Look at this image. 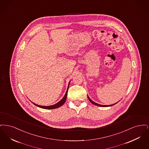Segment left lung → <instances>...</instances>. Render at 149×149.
Here are the masks:
<instances>
[{"mask_svg": "<svg viewBox=\"0 0 149 149\" xmlns=\"http://www.w3.org/2000/svg\"><path fill=\"white\" fill-rule=\"evenodd\" d=\"M88 99H89V100L91 101V102L92 103H93V104H94V105H95V106H99V107H109V106H113V105H114L115 104H116V103H115V104H112V105H101V104H98V103H95V102H94L93 101H92L91 99H90L89 98V97H88Z\"/></svg>", "mask_w": 149, "mask_h": 149, "instance_id": "8db88e82", "label": "left lung"}]
</instances>
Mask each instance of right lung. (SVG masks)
Returning <instances> with one entry per match:
<instances>
[{
	"label": "right lung",
	"mask_w": 149,
	"mask_h": 149,
	"mask_svg": "<svg viewBox=\"0 0 149 149\" xmlns=\"http://www.w3.org/2000/svg\"><path fill=\"white\" fill-rule=\"evenodd\" d=\"M69 84H70V82H69V83L68 88V89H67V91H66V92L65 93V95H64L63 98L61 99L60 102H58L57 103H56V104H54V105H52V106H42L37 105V104H35V103H33L35 106H36L38 107H40V108H43V109H55V108H58V107H60L63 106V105L64 104V103L65 102V100H66V98H67L68 91V88H69Z\"/></svg>",
	"instance_id": "right-lung-1"
}]
</instances>
